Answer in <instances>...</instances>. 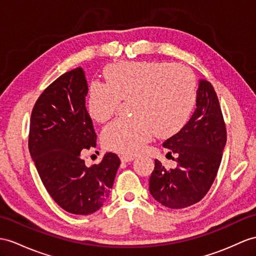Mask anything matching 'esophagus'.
Instances as JSON below:
<instances>
[{"label":"esophagus","mask_w":256,"mask_h":256,"mask_svg":"<svg viewBox=\"0 0 256 256\" xmlns=\"http://www.w3.org/2000/svg\"><path fill=\"white\" fill-rule=\"evenodd\" d=\"M120 160H122V162H124V163H128V162L134 160V156H132V155H122Z\"/></svg>","instance_id":"obj_1"}]
</instances>
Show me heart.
<instances>
[{
    "label": "heart",
    "mask_w": 256,
    "mask_h": 256,
    "mask_svg": "<svg viewBox=\"0 0 256 256\" xmlns=\"http://www.w3.org/2000/svg\"><path fill=\"white\" fill-rule=\"evenodd\" d=\"M106 82L93 81L88 108L96 122L113 116L122 100L132 98V118H118L102 132L103 146L122 154L140 152L153 132L176 134L196 102V81L184 66L166 62H122L105 70Z\"/></svg>",
    "instance_id": "obj_1"
}]
</instances>
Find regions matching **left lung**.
<instances>
[{
    "label": "left lung",
    "instance_id": "left-lung-1",
    "mask_svg": "<svg viewBox=\"0 0 256 256\" xmlns=\"http://www.w3.org/2000/svg\"><path fill=\"white\" fill-rule=\"evenodd\" d=\"M227 132L216 92L201 79L196 91V108L179 132L163 146L176 153L177 167L167 170L155 160L148 180L152 196L170 208H184L201 201L213 184L220 168Z\"/></svg>",
    "mask_w": 256,
    "mask_h": 256
}]
</instances>
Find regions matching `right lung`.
I'll list each match as a JSON object with an SVG mask.
<instances>
[{
    "mask_svg": "<svg viewBox=\"0 0 256 256\" xmlns=\"http://www.w3.org/2000/svg\"><path fill=\"white\" fill-rule=\"evenodd\" d=\"M88 84L81 67L67 72L41 93L30 118L28 146L48 194L68 213L89 215L103 206L120 160L106 153L86 167L81 155L96 146L86 108Z\"/></svg>",
    "mask_w": 256,
    "mask_h": 256,
    "instance_id": "add662e5",
    "label": "right lung"
}]
</instances>
